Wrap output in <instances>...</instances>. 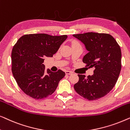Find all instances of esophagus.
Segmentation results:
<instances>
[{
    "mask_svg": "<svg viewBox=\"0 0 130 130\" xmlns=\"http://www.w3.org/2000/svg\"><path fill=\"white\" fill-rule=\"evenodd\" d=\"M65 73H66V74H67V75H70V74H73V72H71V71H68V70L66 71Z\"/></svg>",
    "mask_w": 130,
    "mask_h": 130,
    "instance_id": "34e87169",
    "label": "esophagus"
}]
</instances>
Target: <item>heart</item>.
I'll use <instances>...</instances> for the list:
<instances>
[{"label":"heart","instance_id":"1","mask_svg":"<svg viewBox=\"0 0 130 130\" xmlns=\"http://www.w3.org/2000/svg\"><path fill=\"white\" fill-rule=\"evenodd\" d=\"M78 44L77 42H76V41H74L73 42V44Z\"/></svg>","mask_w":130,"mask_h":130}]
</instances>
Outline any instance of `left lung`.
I'll return each mask as SVG.
<instances>
[{
	"label": "left lung",
	"instance_id": "8db88e82",
	"mask_svg": "<svg viewBox=\"0 0 130 130\" xmlns=\"http://www.w3.org/2000/svg\"><path fill=\"white\" fill-rule=\"evenodd\" d=\"M73 36L85 45L88 53L83 62L95 68L93 74H78L79 82L74 85L78 94L88 100L105 96L114 87L121 69V51L116 40L108 34L87 32Z\"/></svg>",
	"mask_w": 130,
	"mask_h": 130
}]
</instances>
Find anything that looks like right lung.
Listing matches in <instances>:
<instances>
[{"label": "right lung", "instance_id": "add662e5", "mask_svg": "<svg viewBox=\"0 0 130 130\" xmlns=\"http://www.w3.org/2000/svg\"><path fill=\"white\" fill-rule=\"evenodd\" d=\"M67 38L66 35L34 34L19 39L12 51V72L25 93L41 99L54 93L65 73L61 70L57 72L49 69L45 70L44 58L52 57Z\"/></svg>", "mask_w": 130, "mask_h": 130}]
</instances>
